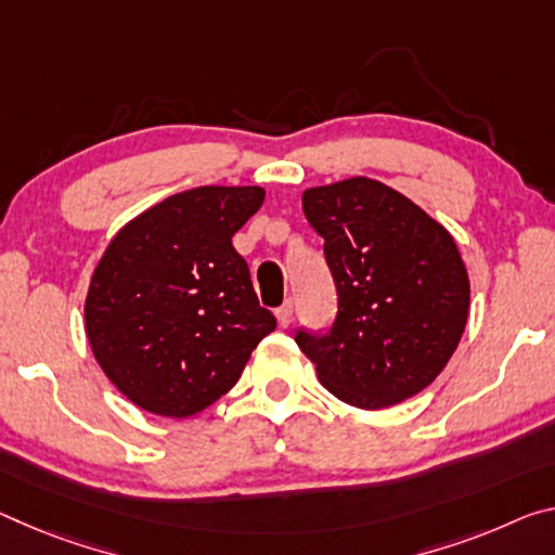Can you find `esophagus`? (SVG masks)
I'll list each match as a JSON object with an SVG mask.
<instances>
[{
	"mask_svg": "<svg viewBox=\"0 0 555 555\" xmlns=\"http://www.w3.org/2000/svg\"><path fill=\"white\" fill-rule=\"evenodd\" d=\"M292 319H294V304L286 301L284 306H281V309H276V321H279L281 328H286V325L292 323Z\"/></svg>",
	"mask_w": 555,
	"mask_h": 555,
	"instance_id": "obj_1",
	"label": "esophagus"
}]
</instances>
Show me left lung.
Here are the masks:
<instances>
[{
    "label": "left lung",
    "mask_w": 555,
    "mask_h": 555,
    "mask_svg": "<svg viewBox=\"0 0 555 555\" xmlns=\"http://www.w3.org/2000/svg\"><path fill=\"white\" fill-rule=\"evenodd\" d=\"M338 288L331 333L298 331L321 385L385 410L435 383L469 319V274L454 236L402 192L348 178L304 192Z\"/></svg>",
    "instance_id": "obj_1"
}]
</instances>
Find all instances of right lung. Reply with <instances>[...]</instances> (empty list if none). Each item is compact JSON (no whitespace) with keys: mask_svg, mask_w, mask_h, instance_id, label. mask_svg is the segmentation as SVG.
<instances>
[{"mask_svg":"<svg viewBox=\"0 0 555 555\" xmlns=\"http://www.w3.org/2000/svg\"><path fill=\"white\" fill-rule=\"evenodd\" d=\"M259 184H205L122 224L88 286L86 338L105 377L160 417H192L240 380L276 328L232 246L261 207Z\"/></svg>","mask_w":555,"mask_h":555,"instance_id":"right-lung-1","label":"right lung"}]
</instances>
